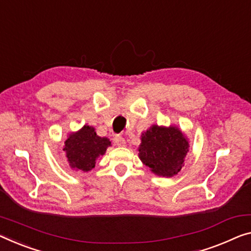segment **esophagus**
I'll use <instances>...</instances> for the list:
<instances>
[{
    "label": "esophagus",
    "instance_id": "esophagus-1",
    "mask_svg": "<svg viewBox=\"0 0 251 251\" xmlns=\"http://www.w3.org/2000/svg\"><path fill=\"white\" fill-rule=\"evenodd\" d=\"M114 142L117 144V146H119V147H125V146H126L125 138L121 137V136H115Z\"/></svg>",
    "mask_w": 251,
    "mask_h": 251
}]
</instances>
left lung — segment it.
<instances>
[{
    "instance_id": "8db88e82",
    "label": "left lung",
    "mask_w": 251,
    "mask_h": 251,
    "mask_svg": "<svg viewBox=\"0 0 251 251\" xmlns=\"http://www.w3.org/2000/svg\"><path fill=\"white\" fill-rule=\"evenodd\" d=\"M187 148L188 142L180 130L152 126L142 133L139 157L156 175L172 177L182 169Z\"/></svg>"
}]
</instances>
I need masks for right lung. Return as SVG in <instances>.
<instances>
[{"label":"right lung","mask_w":251,"mask_h":251,"mask_svg":"<svg viewBox=\"0 0 251 251\" xmlns=\"http://www.w3.org/2000/svg\"><path fill=\"white\" fill-rule=\"evenodd\" d=\"M109 146H111L109 139L99 137L94 128L84 126L65 141L64 151H66L69 165L73 168L88 172L95 167L96 158L104 155Z\"/></svg>","instance_id":"1"}]
</instances>
